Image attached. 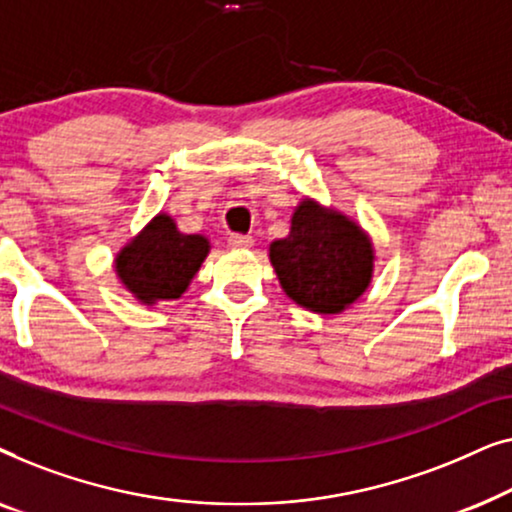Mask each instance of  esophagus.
Returning <instances> with one entry per match:
<instances>
[{"label": "esophagus", "instance_id": "34e87169", "mask_svg": "<svg viewBox=\"0 0 512 512\" xmlns=\"http://www.w3.org/2000/svg\"><path fill=\"white\" fill-rule=\"evenodd\" d=\"M254 237L251 235H230L228 237V247L230 249H251L254 247Z\"/></svg>", "mask_w": 512, "mask_h": 512}]
</instances>
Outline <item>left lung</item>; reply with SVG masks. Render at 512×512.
<instances>
[{
	"label": "left lung",
	"instance_id": "1",
	"mask_svg": "<svg viewBox=\"0 0 512 512\" xmlns=\"http://www.w3.org/2000/svg\"><path fill=\"white\" fill-rule=\"evenodd\" d=\"M270 263L293 303L314 314H340L373 282L375 247L352 216L303 198L289 235L270 242Z\"/></svg>",
	"mask_w": 512,
	"mask_h": 512
}]
</instances>
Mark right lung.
Returning <instances> with one entry per match:
<instances>
[{"label":"right lung","instance_id":"add662e5","mask_svg":"<svg viewBox=\"0 0 512 512\" xmlns=\"http://www.w3.org/2000/svg\"><path fill=\"white\" fill-rule=\"evenodd\" d=\"M207 235L181 233L170 214L158 212L114 258L125 291L146 307L184 296L209 256Z\"/></svg>","mask_w":512,"mask_h":512}]
</instances>
